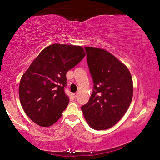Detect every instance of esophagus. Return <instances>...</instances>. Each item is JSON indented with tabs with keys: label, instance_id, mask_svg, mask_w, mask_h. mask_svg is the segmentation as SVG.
<instances>
[{
	"label": "esophagus",
	"instance_id": "esophagus-1",
	"mask_svg": "<svg viewBox=\"0 0 160 160\" xmlns=\"http://www.w3.org/2000/svg\"><path fill=\"white\" fill-rule=\"evenodd\" d=\"M72 97H73V98H76V97H77L78 94L76 93H75V94H72Z\"/></svg>",
	"mask_w": 160,
	"mask_h": 160
}]
</instances>
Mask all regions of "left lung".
Wrapping results in <instances>:
<instances>
[{"mask_svg": "<svg viewBox=\"0 0 160 160\" xmlns=\"http://www.w3.org/2000/svg\"><path fill=\"white\" fill-rule=\"evenodd\" d=\"M87 62L94 83L92 94L81 107L91 128L105 130L125 114L132 98V80L125 65L102 48L85 47Z\"/></svg>", "mask_w": 160, "mask_h": 160, "instance_id": "obj_1", "label": "left lung"}]
</instances>
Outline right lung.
Returning <instances> with one entry per match:
<instances>
[{
	"mask_svg": "<svg viewBox=\"0 0 160 160\" xmlns=\"http://www.w3.org/2000/svg\"><path fill=\"white\" fill-rule=\"evenodd\" d=\"M79 46L55 44L43 49L23 74L19 97L31 120L48 127L61 118L69 103L65 94L66 73L85 57Z\"/></svg>",
	"mask_w": 160,
	"mask_h": 160,
	"instance_id": "1",
	"label": "right lung"
}]
</instances>
